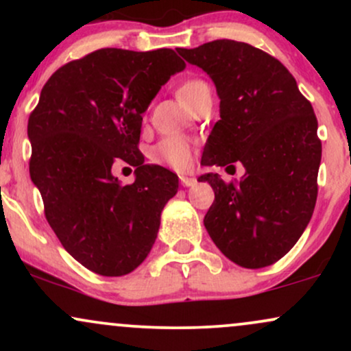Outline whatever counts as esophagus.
Instances as JSON below:
<instances>
[{
  "mask_svg": "<svg viewBox=\"0 0 351 351\" xmlns=\"http://www.w3.org/2000/svg\"><path fill=\"white\" fill-rule=\"evenodd\" d=\"M180 183L183 184V186H193V184L196 183V180L193 178V176H188V175H181V176H180Z\"/></svg>",
  "mask_w": 351,
  "mask_h": 351,
  "instance_id": "obj_1",
  "label": "esophagus"
}]
</instances>
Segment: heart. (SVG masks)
<instances>
[{"label": "heart", "mask_w": 351, "mask_h": 351, "mask_svg": "<svg viewBox=\"0 0 351 351\" xmlns=\"http://www.w3.org/2000/svg\"><path fill=\"white\" fill-rule=\"evenodd\" d=\"M208 86L201 79H188L178 87V97L189 107ZM152 158L155 162L165 163L175 170H188L195 160V147L188 138L180 135H170L160 140L155 147L152 148Z\"/></svg>", "instance_id": "obj_1"}]
</instances>
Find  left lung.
<instances>
[{"mask_svg":"<svg viewBox=\"0 0 351 351\" xmlns=\"http://www.w3.org/2000/svg\"><path fill=\"white\" fill-rule=\"evenodd\" d=\"M215 82L219 114L201 163L234 167L239 181L199 176L215 191L204 216L213 243L245 269L284 257L307 228L317 203L322 142L312 104L287 67L247 43L217 39L176 49Z\"/></svg>","mask_w":351,"mask_h":351,"instance_id":"obj_1","label":"left lung"}]
</instances>
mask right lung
<instances>
[{
    "mask_svg": "<svg viewBox=\"0 0 351 351\" xmlns=\"http://www.w3.org/2000/svg\"><path fill=\"white\" fill-rule=\"evenodd\" d=\"M183 69L173 49L106 47L64 64L44 84L27 120L29 175L52 231L88 271L125 276L155 243L178 176L143 163L142 114ZM115 162L137 168L134 184L118 183Z\"/></svg>",
    "mask_w": 351,
    "mask_h": 351,
    "instance_id": "right-lung-1",
    "label": "right lung"
}]
</instances>
